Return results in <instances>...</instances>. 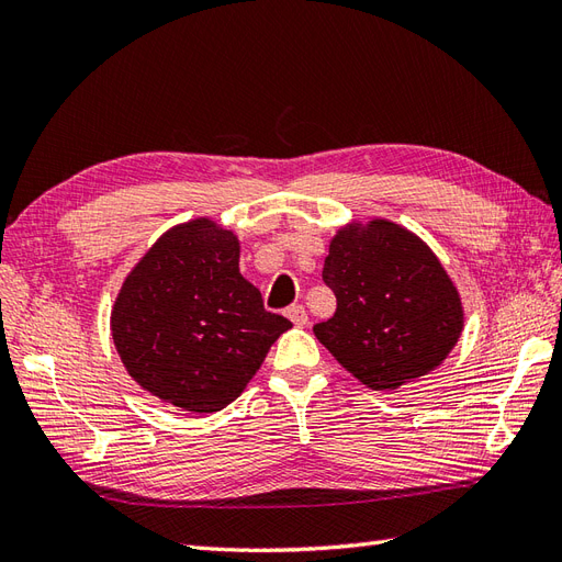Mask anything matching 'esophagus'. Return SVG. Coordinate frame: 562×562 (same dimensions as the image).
Listing matches in <instances>:
<instances>
[{
    "label": "esophagus",
    "instance_id": "esophagus-1",
    "mask_svg": "<svg viewBox=\"0 0 562 562\" xmlns=\"http://www.w3.org/2000/svg\"><path fill=\"white\" fill-rule=\"evenodd\" d=\"M285 316L291 318L295 326H304V323H307V312H304L302 304H293V307H288Z\"/></svg>",
    "mask_w": 562,
    "mask_h": 562
}]
</instances>
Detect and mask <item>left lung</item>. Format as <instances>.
<instances>
[{
  "mask_svg": "<svg viewBox=\"0 0 562 562\" xmlns=\"http://www.w3.org/2000/svg\"><path fill=\"white\" fill-rule=\"evenodd\" d=\"M323 281L337 312L316 323L314 335L375 391L427 375L462 333V302L446 269L415 234L386 220L339 232Z\"/></svg>",
  "mask_w": 562,
  "mask_h": 562,
  "instance_id": "1",
  "label": "left lung"
}]
</instances>
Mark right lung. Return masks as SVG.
Here are the masks:
<instances>
[{"label": "right lung", "instance_id": "add662e5", "mask_svg": "<svg viewBox=\"0 0 562 562\" xmlns=\"http://www.w3.org/2000/svg\"><path fill=\"white\" fill-rule=\"evenodd\" d=\"M291 326L241 277L236 236L209 220L166 232L135 265L112 312L128 375L199 415L239 396Z\"/></svg>", "mask_w": 562, "mask_h": 562}]
</instances>
